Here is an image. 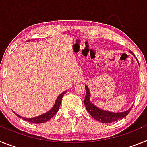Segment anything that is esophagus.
I'll use <instances>...</instances> for the list:
<instances>
[{
    "label": "esophagus",
    "instance_id": "34e87169",
    "mask_svg": "<svg viewBox=\"0 0 147 147\" xmlns=\"http://www.w3.org/2000/svg\"><path fill=\"white\" fill-rule=\"evenodd\" d=\"M82 80H83V78L82 77V76H75L74 79V82L76 83V84H77V83H79V82H80L82 81Z\"/></svg>",
    "mask_w": 147,
    "mask_h": 147
}]
</instances>
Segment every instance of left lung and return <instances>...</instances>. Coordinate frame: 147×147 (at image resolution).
Returning <instances> with one entry per match:
<instances>
[{
  "label": "left lung",
  "instance_id": "1",
  "mask_svg": "<svg viewBox=\"0 0 147 147\" xmlns=\"http://www.w3.org/2000/svg\"><path fill=\"white\" fill-rule=\"evenodd\" d=\"M130 53L134 55L132 51H130ZM85 91H86V95H85V107H86L87 110L90 114L92 117L96 119V120L98 121L105 123V124L112 123V122H114L115 121H118L119 119H121L123 118L126 117L129 113L131 110H132V107H131L129 110H127V111H124V112L122 113H112L101 110V109L96 107L94 105H93L91 102H90V93L89 91V88H88V87L87 85H85Z\"/></svg>",
  "mask_w": 147,
  "mask_h": 147
}]
</instances>
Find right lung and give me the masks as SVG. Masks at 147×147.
<instances>
[{"instance_id": "right-lung-1", "label": "right lung", "mask_w": 147, "mask_h": 147, "mask_svg": "<svg viewBox=\"0 0 147 147\" xmlns=\"http://www.w3.org/2000/svg\"><path fill=\"white\" fill-rule=\"evenodd\" d=\"M65 93H66V91H64L63 93H61L59 96L57 97V100H56L55 105H54V107L51 109L49 112L45 113L42 114V115H39V116H37V117H35V118H31V119H26V118L21 117V116H20L19 115H18V114H16V115H18L19 118H21V119H23V120H25V121H28V122H32V123H34V124H41V123H44V122L48 121L50 120V119H51V118H52L53 116H54V115L58 112V110H59V106H60L61 101H62V98Z\"/></svg>"}]
</instances>
